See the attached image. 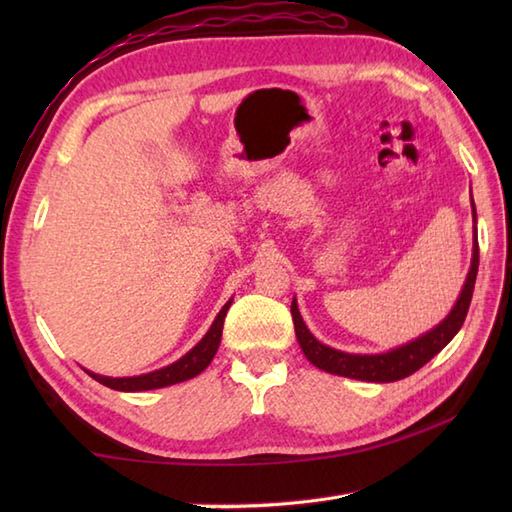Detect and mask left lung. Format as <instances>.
Segmentation results:
<instances>
[{"mask_svg":"<svg viewBox=\"0 0 512 512\" xmlns=\"http://www.w3.org/2000/svg\"><path fill=\"white\" fill-rule=\"evenodd\" d=\"M473 217H475V206H473ZM477 266H480V246H477V235H475L473 264L469 270V277H466L462 295L458 303H455V308L451 310L449 317L444 319L438 328H433L431 332L420 336V339L402 345L398 350H391L387 354H372V356L345 354L319 343L306 328V323H303L297 301H292L290 312H292V321H295V332H297V341L301 345V350L312 365H317L319 369H323V372L336 374V376L369 380V383H394V380L411 376L413 372H418L422 365H427L431 358L436 356L462 328L466 312H469L471 299H473Z\"/></svg>","mask_w":512,"mask_h":512,"instance_id":"obj_1","label":"left lung"}]
</instances>
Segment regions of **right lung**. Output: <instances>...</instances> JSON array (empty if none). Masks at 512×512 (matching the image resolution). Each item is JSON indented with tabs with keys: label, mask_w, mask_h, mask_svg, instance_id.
I'll return each mask as SVG.
<instances>
[{
	"label": "right lung",
	"mask_w": 512,
	"mask_h": 512,
	"mask_svg": "<svg viewBox=\"0 0 512 512\" xmlns=\"http://www.w3.org/2000/svg\"><path fill=\"white\" fill-rule=\"evenodd\" d=\"M228 308H231V301L217 314L211 330L206 332L204 339L193 347V350L182 356L180 361H176L173 365L158 369V372L151 374H143V376H132V378H107V376H96L90 374L94 380H99L101 385L110 387V389H118V391H147V389H158V387H169L182 383V380H189L193 376H198L200 372H204L209 363L213 361V356L220 347V339H222V328H224V317Z\"/></svg>",
	"instance_id": "add662e5"
}]
</instances>
